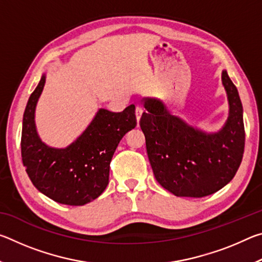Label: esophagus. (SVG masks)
<instances>
[{
    "mask_svg": "<svg viewBox=\"0 0 262 262\" xmlns=\"http://www.w3.org/2000/svg\"><path fill=\"white\" fill-rule=\"evenodd\" d=\"M142 113H143V107H142L141 105H137L136 108H135V115H136V120H137V122L140 121Z\"/></svg>",
    "mask_w": 262,
    "mask_h": 262,
    "instance_id": "esophagus-1",
    "label": "esophagus"
}]
</instances>
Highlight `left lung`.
I'll return each mask as SVG.
<instances>
[{
  "label": "left lung",
  "instance_id": "1",
  "mask_svg": "<svg viewBox=\"0 0 262 262\" xmlns=\"http://www.w3.org/2000/svg\"><path fill=\"white\" fill-rule=\"evenodd\" d=\"M222 83L229 100V118L217 133H205L170 114L155 98H143L140 120L155 178L176 196L203 198L223 188L241 165L245 129L243 105L228 73Z\"/></svg>",
  "mask_w": 262,
  "mask_h": 262
}]
</instances>
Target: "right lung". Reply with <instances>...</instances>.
Masks as SVG:
<instances>
[{"mask_svg": "<svg viewBox=\"0 0 262 262\" xmlns=\"http://www.w3.org/2000/svg\"><path fill=\"white\" fill-rule=\"evenodd\" d=\"M46 75L31 94L23 117L21 159L39 192L55 202L83 206L95 200L108 185L110 164L119 142L136 126L135 106L115 113L100 108L78 139L67 148H51L39 137L34 112Z\"/></svg>", "mask_w": 262, "mask_h": 262, "instance_id": "right-lung-1", "label": "right lung"}]
</instances>
